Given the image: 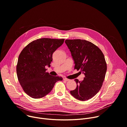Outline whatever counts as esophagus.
<instances>
[{
  "label": "esophagus",
  "instance_id": "1",
  "mask_svg": "<svg viewBox=\"0 0 127 127\" xmlns=\"http://www.w3.org/2000/svg\"><path fill=\"white\" fill-rule=\"evenodd\" d=\"M63 79H64V80L66 81H69V80H70L69 79H67V78H64Z\"/></svg>",
  "mask_w": 127,
  "mask_h": 127
}]
</instances>
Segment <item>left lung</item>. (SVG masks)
Here are the masks:
<instances>
[{"label":"left lung","instance_id":"1","mask_svg":"<svg viewBox=\"0 0 127 127\" xmlns=\"http://www.w3.org/2000/svg\"><path fill=\"white\" fill-rule=\"evenodd\" d=\"M74 61V69L80 70L85 75L84 79L75 81V89L70 91L75 98L85 101L93 97L99 91L105 78L107 66L101 51L93 43L80 40H66Z\"/></svg>","mask_w":127,"mask_h":127}]
</instances>
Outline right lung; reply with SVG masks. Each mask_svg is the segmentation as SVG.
Wrapping results in <instances>:
<instances>
[{"label": "right lung", "instance_id": "right-lung-1", "mask_svg": "<svg viewBox=\"0 0 127 127\" xmlns=\"http://www.w3.org/2000/svg\"><path fill=\"white\" fill-rule=\"evenodd\" d=\"M65 39L42 38L29 44L21 52L16 66V73L23 90L33 98L43 97L49 94L55 83L62 77L54 76L46 72L50 67L52 55Z\"/></svg>", "mask_w": 127, "mask_h": 127}]
</instances>
